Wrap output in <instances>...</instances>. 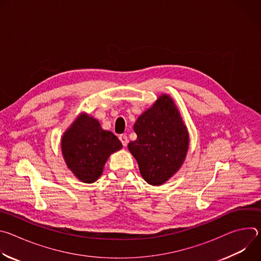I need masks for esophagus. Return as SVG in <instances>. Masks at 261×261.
I'll list each match as a JSON object with an SVG mask.
<instances>
[{
    "instance_id": "1",
    "label": "esophagus",
    "mask_w": 261,
    "mask_h": 261,
    "mask_svg": "<svg viewBox=\"0 0 261 261\" xmlns=\"http://www.w3.org/2000/svg\"><path fill=\"white\" fill-rule=\"evenodd\" d=\"M119 138H120L122 144H123L124 146H126L127 143H128V137H127V135H126V134H121V135L119 136Z\"/></svg>"
}]
</instances>
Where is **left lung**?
Wrapping results in <instances>:
<instances>
[{
    "mask_svg": "<svg viewBox=\"0 0 261 261\" xmlns=\"http://www.w3.org/2000/svg\"><path fill=\"white\" fill-rule=\"evenodd\" d=\"M134 131L137 139L128 147L142 177L150 185H162L179 169L189 145L187 129L172 99L162 95L137 119Z\"/></svg>",
    "mask_w": 261,
    "mask_h": 261,
    "instance_id": "1",
    "label": "left lung"
}]
</instances>
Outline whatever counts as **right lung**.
<instances>
[{
    "label": "right lung",
    "instance_id": "right-lung-1",
    "mask_svg": "<svg viewBox=\"0 0 261 261\" xmlns=\"http://www.w3.org/2000/svg\"><path fill=\"white\" fill-rule=\"evenodd\" d=\"M122 142L99 122L80 116L62 138V152L69 169L85 182L95 181L111 153L122 148Z\"/></svg>",
    "mask_w": 261,
    "mask_h": 261
}]
</instances>
